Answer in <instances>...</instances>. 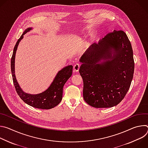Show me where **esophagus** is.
Wrapping results in <instances>:
<instances>
[{"mask_svg":"<svg viewBox=\"0 0 148 148\" xmlns=\"http://www.w3.org/2000/svg\"><path fill=\"white\" fill-rule=\"evenodd\" d=\"M79 67H80V65L79 64H76L73 67V70H74V71L75 72H77L79 71Z\"/></svg>","mask_w":148,"mask_h":148,"instance_id":"esophagus-1","label":"esophagus"}]
</instances>
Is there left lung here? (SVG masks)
I'll return each instance as SVG.
<instances>
[{
  "label": "left lung",
  "mask_w": 148,
  "mask_h": 148,
  "mask_svg": "<svg viewBox=\"0 0 148 148\" xmlns=\"http://www.w3.org/2000/svg\"><path fill=\"white\" fill-rule=\"evenodd\" d=\"M79 72L83 97L95 108L116 106L130 87L134 72L131 42L122 30H114L82 56Z\"/></svg>",
  "instance_id": "1"
}]
</instances>
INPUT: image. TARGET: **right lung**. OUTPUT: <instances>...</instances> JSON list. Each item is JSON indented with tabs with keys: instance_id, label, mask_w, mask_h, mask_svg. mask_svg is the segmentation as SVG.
<instances>
[{
	"instance_id": "right-lung-1",
	"label": "right lung",
	"mask_w": 148,
	"mask_h": 148,
	"mask_svg": "<svg viewBox=\"0 0 148 148\" xmlns=\"http://www.w3.org/2000/svg\"><path fill=\"white\" fill-rule=\"evenodd\" d=\"M32 29V27L26 29L20 38L17 40L14 47L11 58V71L13 81L17 93L25 103L30 106L38 109L49 110L57 106L62 100L63 87L72 75L73 66H67L60 70L49 88L43 92L37 94H30L24 92L20 88L15 75V56L20 41L23 39V36L26 33Z\"/></svg>"
}]
</instances>
